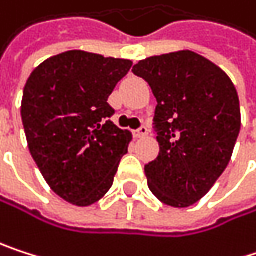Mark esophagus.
Masks as SVG:
<instances>
[{
  "instance_id": "esophagus-1",
  "label": "esophagus",
  "mask_w": 256,
  "mask_h": 256,
  "mask_svg": "<svg viewBox=\"0 0 256 256\" xmlns=\"http://www.w3.org/2000/svg\"><path fill=\"white\" fill-rule=\"evenodd\" d=\"M148 135V129H147V126H141L138 130H135V136L136 138H144Z\"/></svg>"
}]
</instances>
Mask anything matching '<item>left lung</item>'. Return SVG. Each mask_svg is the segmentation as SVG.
Here are the masks:
<instances>
[{
  "instance_id": "obj_1",
  "label": "left lung",
  "mask_w": 256,
  "mask_h": 256,
  "mask_svg": "<svg viewBox=\"0 0 256 256\" xmlns=\"http://www.w3.org/2000/svg\"><path fill=\"white\" fill-rule=\"evenodd\" d=\"M132 72L158 100L153 129L160 152L146 165L148 188L166 206L189 207L231 160L242 126L237 90L222 68L192 50L150 56Z\"/></svg>"
}]
</instances>
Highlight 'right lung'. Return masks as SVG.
<instances>
[{
    "label": "right lung",
    "mask_w": 256,
    "mask_h": 256,
    "mask_svg": "<svg viewBox=\"0 0 256 256\" xmlns=\"http://www.w3.org/2000/svg\"><path fill=\"white\" fill-rule=\"evenodd\" d=\"M130 60L68 50L43 61L28 78L22 122L30 153L50 189L86 207L106 195L130 132L112 121L108 103Z\"/></svg>",
    "instance_id": "right-lung-1"
}]
</instances>
